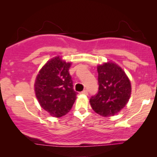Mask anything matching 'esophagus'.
<instances>
[{"label": "esophagus", "instance_id": "1", "mask_svg": "<svg viewBox=\"0 0 157 157\" xmlns=\"http://www.w3.org/2000/svg\"><path fill=\"white\" fill-rule=\"evenodd\" d=\"M82 94H85V95H88V94H89V93H88L87 90H83V91H82Z\"/></svg>", "mask_w": 157, "mask_h": 157}]
</instances>
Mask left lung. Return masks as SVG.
Listing matches in <instances>:
<instances>
[{
  "label": "left lung",
  "instance_id": "8db88e82",
  "mask_svg": "<svg viewBox=\"0 0 157 157\" xmlns=\"http://www.w3.org/2000/svg\"><path fill=\"white\" fill-rule=\"evenodd\" d=\"M98 92L90 99L95 112L103 117L113 116L128 102L131 82L121 67L112 62L97 66Z\"/></svg>",
  "mask_w": 157,
  "mask_h": 157
}]
</instances>
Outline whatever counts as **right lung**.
<instances>
[{"mask_svg": "<svg viewBox=\"0 0 157 157\" xmlns=\"http://www.w3.org/2000/svg\"><path fill=\"white\" fill-rule=\"evenodd\" d=\"M71 65L55 57L43 66L36 77V97L41 107L55 117L66 115L76 100L77 92L73 89L68 72Z\"/></svg>", "mask_w": 157, "mask_h": 157, "instance_id": "add662e5", "label": "right lung"}]
</instances>
